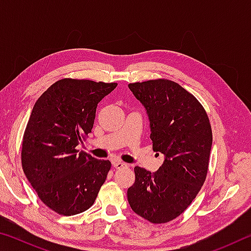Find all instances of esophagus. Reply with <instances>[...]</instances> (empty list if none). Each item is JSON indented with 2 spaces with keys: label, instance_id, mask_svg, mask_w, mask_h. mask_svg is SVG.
Listing matches in <instances>:
<instances>
[{
  "label": "esophagus",
  "instance_id": "obj_1",
  "mask_svg": "<svg viewBox=\"0 0 251 251\" xmlns=\"http://www.w3.org/2000/svg\"><path fill=\"white\" fill-rule=\"evenodd\" d=\"M113 165H114V167H115L116 169H121L123 167H126L127 166L125 163H123V161H121V160H115L113 163Z\"/></svg>",
  "mask_w": 251,
  "mask_h": 251
}]
</instances>
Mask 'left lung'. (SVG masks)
Listing matches in <instances>:
<instances>
[{
    "label": "left lung",
    "mask_w": 251,
    "mask_h": 251,
    "mask_svg": "<svg viewBox=\"0 0 251 251\" xmlns=\"http://www.w3.org/2000/svg\"><path fill=\"white\" fill-rule=\"evenodd\" d=\"M145 106L154 151L165 155L155 173L136 166L127 190L131 209L151 224L172 222L196 198L206 180L212 144L209 118L192 93L171 79L128 84Z\"/></svg>",
    "instance_id": "8db88e82"
}]
</instances>
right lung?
<instances>
[{"label": "right lung", "instance_id": "right-lung-1", "mask_svg": "<svg viewBox=\"0 0 251 251\" xmlns=\"http://www.w3.org/2000/svg\"><path fill=\"white\" fill-rule=\"evenodd\" d=\"M117 83L62 78L41 95L24 130L21 161L25 176L50 209L73 216L94 203L110 169L76 150L94 125L97 104Z\"/></svg>", "mask_w": 251, "mask_h": 251}]
</instances>
